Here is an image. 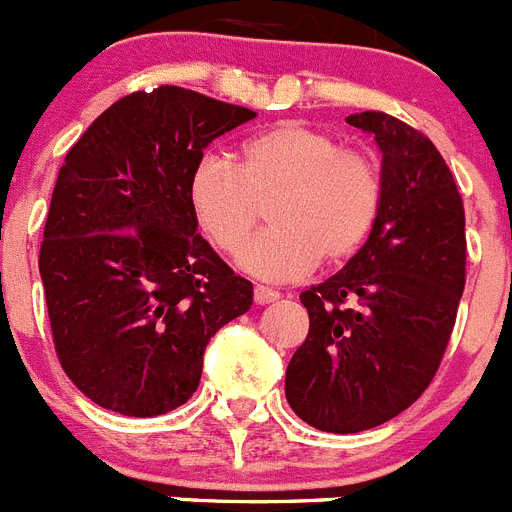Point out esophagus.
<instances>
[{
    "mask_svg": "<svg viewBox=\"0 0 512 512\" xmlns=\"http://www.w3.org/2000/svg\"><path fill=\"white\" fill-rule=\"evenodd\" d=\"M277 300H279L277 289H269L264 287V284H256V287H253V302H256V305H271V302H277Z\"/></svg>",
    "mask_w": 512,
    "mask_h": 512,
    "instance_id": "esophagus-1",
    "label": "esophagus"
}]
</instances>
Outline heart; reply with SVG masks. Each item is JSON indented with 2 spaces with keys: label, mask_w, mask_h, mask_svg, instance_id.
I'll use <instances>...</instances> for the list:
<instances>
[{
  "label": "heart",
  "mask_w": 512,
  "mask_h": 512,
  "mask_svg": "<svg viewBox=\"0 0 512 512\" xmlns=\"http://www.w3.org/2000/svg\"><path fill=\"white\" fill-rule=\"evenodd\" d=\"M187 200L202 233L228 256L241 253L269 206L272 228L243 252L241 266L284 282L318 261L354 259L379 223L384 179L372 153L289 120L243 140L238 166L217 153L197 158Z\"/></svg>",
  "instance_id": "1"
}]
</instances>
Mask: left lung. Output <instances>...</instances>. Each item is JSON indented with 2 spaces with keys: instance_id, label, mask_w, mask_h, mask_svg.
Masks as SVG:
<instances>
[{
  "instance_id": "left-lung-1",
  "label": "left lung",
  "mask_w": 512,
  "mask_h": 512,
  "mask_svg": "<svg viewBox=\"0 0 512 512\" xmlns=\"http://www.w3.org/2000/svg\"><path fill=\"white\" fill-rule=\"evenodd\" d=\"M346 122L382 151V215L354 259L300 295L310 330L284 379L289 408L328 433L382 425L423 395L467 282L464 202L438 148L384 112Z\"/></svg>"
}]
</instances>
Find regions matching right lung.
I'll list each match as a JSON object with an SVG mask.
<instances>
[{
  "instance_id": "obj_1",
  "label": "right lung",
  "mask_w": 512,
  "mask_h": 512,
  "mask_svg": "<svg viewBox=\"0 0 512 512\" xmlns=\"http://www.w3.org/2000/svg\"><path fill=\"white\" fill-rule=\"evenodd\" d=\"M253 117L158 87L117 99L66 153L38 266L58 361L99 408L184 405L210 338L251 307L253 284L197 233L187 182L212 140Z\"/></svg>"
}]
</instances>
